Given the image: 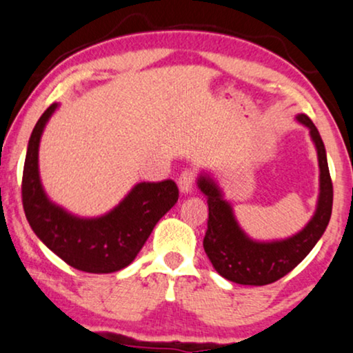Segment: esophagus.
<instances>
[{
  "label": "esophagus",
  "instance_id": "esophagus-1",
  "mask_svg": "<svg viewBox=\"0 0 353 353\" xmlns=\"http://www.w3.org/2000/svg\"><path fill=\"white\" fill-rule=\"evenodd\" d=\"M195 177H197V174H195L194 169H185V171L181 172L177 184H179V190L182 194H190L194 190Z\"/></svg>",
  "mask_w": 353,
  "mask_h": 353
}]
</instances>
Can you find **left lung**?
Returning <instances> with one entry per match:
<instances>
[{
    "label": "left lung",
    "mask_w": 353,
    "mask_h": 353,
    "mask_svg": "<svg viewBox=\"0 0 353 353\" xmlns=\"http://www.w3.org/2000/svg\"><path fill=\"white\" fill-rule=\"evenodd\" d=\"M298 122L310 128L319 161V199L313 218L292 238L259 243L248 238L239 228L231 205L223 200L221 190L207 174L199 177V189L208 203L207 233L203 249L215 270L230 282L239 285H269L292 272L316 246L327 228L332 213V181L325 158V148L316 125L305 114Z\"/></svg>",
    "instance_id": "1"
}]
</instances>
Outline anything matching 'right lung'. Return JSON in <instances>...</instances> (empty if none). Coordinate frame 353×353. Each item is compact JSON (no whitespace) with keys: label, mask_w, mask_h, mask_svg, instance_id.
Wrapping results in <instances>:
<instances>
[{"label":"right lung","mask_w":353,"mask_h":353,"mask_svg":"<svg viewBox=\"0 0 353 353\" xmlns=\"http://www.w3.org/2000/svg\"><path fill=\"white\" fill-rule=\"evenodd\" d=\"M58 104H52L29 138L22 172V207L30 228L66 264L89 274H110L128 264L151 231L179 199L171 179L140 182L114 210L99 218H78L52 203L39 177V143Z\"/></svg>","instance_id":"1"}]
</instances>
